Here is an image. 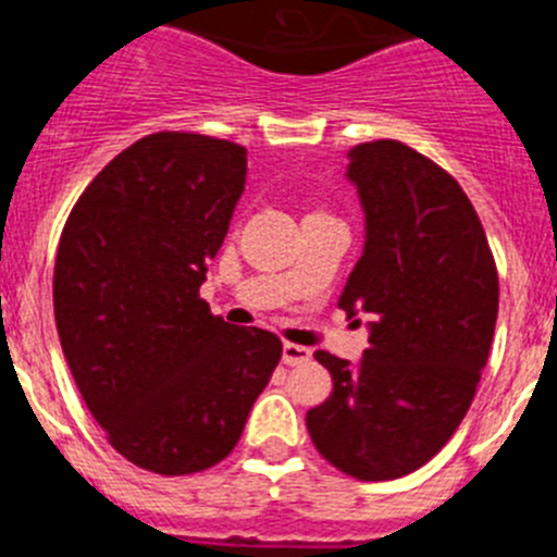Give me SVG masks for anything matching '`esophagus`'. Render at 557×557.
Here are the masks:
<instances>
[{"label": "esophagus", "instance_id": "esophagus-1", "mask_svg": "<svg viewBox=\"0 0 557 557\" xmlns=\"http://www.w3.org/2000/svg\"><path fill=\"white\" fill-rule=\"evenodd\" d=\"M310 358H313V352H310L308 347H302V344H290V341H285L283 344V363L285 366H302V363H308Z\"/></svg>", "mask_w": 557, "mask_h": 557}]
</instances>
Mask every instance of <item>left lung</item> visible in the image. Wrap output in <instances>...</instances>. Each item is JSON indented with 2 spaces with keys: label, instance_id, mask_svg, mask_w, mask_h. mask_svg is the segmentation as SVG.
I'll return each instance as SVG.
<instances>
[{
  "label": "left lung",
  "instance_id": "left-lung-1",
  "mask_svg": "<svg viewBox=\"0 0 557 557\" xmlns=\"http://www.w3.org/2000/svg\"><path fill=\"white\" fill-rule=\"evenodd\" d=\"M366 213L363 255L338 308L369 313L358 363L319 349L333 394L305 416L313 447L349 478L416 472L472 405L488 360L499 277L488 238L453 174L403 141L349 149Z\"/></svg>",
  "mask_w": 557,
  "mask_h": 557
}]
</instances>
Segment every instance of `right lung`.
Instances as JSON below:
<instances>
[{
	"mask_svg": "<svg viewBox=\"0 0 557 557\" xmlns=\"http://www.w3.org/2000/svg\"><path fill=\"white\" fill-rule=\"evenodd\" d=\"M247 183V149L152 133L91 180L54 260V324L110 447L147 472L194 474L238 444L283 344L199 299Z\"/></svg>",
	"mask_w": 557,
	"mask_h": 557,
	"instance_id": "obj_1",
	"label": "right lung"
}]
</instances>
